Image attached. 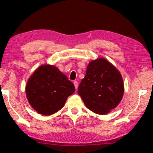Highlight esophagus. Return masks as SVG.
I'll return each mask as SVG.
<instances>
[{
	"mask_svg": "<svg viewBox=\"0 0 153 153\" xmlns=\"http://www.w3.org/2000/svg\"><path fill=\"white\" fill-rule=\"evenodd\" d=\"M74 84L75 86V88H76V89L77 90V88H78V82H77V81H74Z\"/></svg>",
	"mask_w": 153,
	"mask_h": 153,
	"instance_id": "34e87169",
	"label": "esophagus"
}]
</instances>
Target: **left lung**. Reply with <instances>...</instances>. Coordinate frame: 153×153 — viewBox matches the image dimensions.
Wrapping results in <instances>:
<instances>
[{
	"label": "left lung",
	"mask_w": 153,
	"mask_h": 153,
	"mask_svg": "<svg viewBox=\"0 0 153 153\" xmlns=\"http://www.w3.org/2000/svg\"><path fill=\"white\" fill-rule=\"evenodd\" d=\"M123 92L120 71L103 58L90 62L77 90L86 107L100 115H105L117 107Z\"/></svg>",
	"instance_id": "8db88e82"
}]
</instances>
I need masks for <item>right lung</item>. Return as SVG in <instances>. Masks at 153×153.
Listing matches in <instances>:
<instances>
[{"label":"right lung","instance_id":"right-lung-1","mask_svg":"<svg viewBox=\"0 0 153 153\" xmlns=\"http://www.w3.org/2000/svg\"><path fill=\"white\" fill-rule=\"evenodd\" d=\"M75 92L73 83L53 65H43L29 78L25 87L30 105L38 113L51 115L63 107Z\"/></svg>","mask_w":153,"mask_h":153}]
</instances>
